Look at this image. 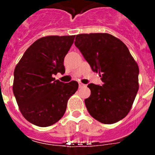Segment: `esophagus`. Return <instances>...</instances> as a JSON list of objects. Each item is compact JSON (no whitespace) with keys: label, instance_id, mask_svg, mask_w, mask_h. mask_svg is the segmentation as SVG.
I'll return each instance as SVG.
<instances>
[{"label":"esophagus","instance_id":"1","mask_svg":"<svg viewBox=\"0 0 155 155\" xmlns=\"http://www.w3.org/2000/svg\"><path fill=\"white\" fill-rule=\"evenodd\" d=\"M78 84H79V87H83V86H84V84H82L81 82H79Z\"/></svg>","mask_w":155,"mask_h":155}]
</instances>
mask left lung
I'll list each match as a JSON object with an SVG mask.
<instances>
[{
    "mask_svg": "<svg viewBox=\"0 0 155 155\" xmlns=\"http://www.w3.org/2000/svg\"><path fill=\"white\" fill-rule=\"evenodd\" d=\"M74 44L103 82L87 85L91 94L84 103L89 114L105 124L124 119L139 89V68L127 46L109 33L79 34Z\"/></svg>",
    "mask_w": 155,
    "mask_h": 155,
    "instance_id": "1",
    "label": "left lung"
}]
</instances>
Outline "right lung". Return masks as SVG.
Returning <instances> with one entry per match:
<instances>
[{"label": "right lung", "mask_w": 155, "mask_h": 155, "mask_svg": "<svg viewBox=\"0 0 155 155\" xmlns=\"http://www.w3.org/2000/svg\"><path fill=\"white\" fill-rule=\"evenodd\" d=\"M74 37L48 35L37 39L15 68L13 93L22 116L34 125L46 127L58 122L78 88L75 81L64 84L53 77L65 72L64 57Z\"/></svg>", "instance_id": "right-lung-1"}]
</instances>
